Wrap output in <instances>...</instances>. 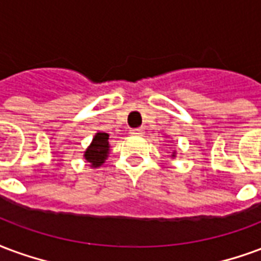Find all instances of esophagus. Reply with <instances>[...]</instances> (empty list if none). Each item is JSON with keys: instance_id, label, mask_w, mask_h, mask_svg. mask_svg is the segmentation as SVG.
Returning <instances> with one entry per match:
<instances>
[{"instance_id": "esophagus-1", "label": "esophagus", "mask_w": 261, "mask_h": 261, "mask_svg": "<svg viewBox=\"0 0 261 261\" xmlns=\"http://www.w3.org/2000/svg\"><path fill=\"white\" fill-rule=\"evenodd\" d=\"M143 132H144L143 128L130 129V135H135V136H140V135H143Z\"/></svg>"}]
</instances>
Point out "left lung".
I'll list each match as a JSON object with an SVG mask.
<instances>
[{
    "instance_id": "left-lung-1",
    "label": "left lung",
    "mask_w": 261,
    "mask_h": 261,
    "mask_svg": "<svg viewBox=\"0 0 261 261\" xmlns=\"http://www.w3.org/2000/svg\"><path fill=\"white\" fill-rule=\"evenodd\" d=\"M172 157H175V151H174V153H172Z\"/></svg>"
}]
</instances>
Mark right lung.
<instances>
[{
    "instance_id": "obj_1",
    "label": "right lung",
    "mask_w": 261,
    "mask_h": 261,
    "mask_svg": "<svg viewBox=\"0 0 261 261\" xmlns=\"http://www.w3.org/2000/svg\"><path fill=\"white\" fill-rule=\"evenodd\" d=\"M110 135L106 132H97L93 138V142L85 151V160L90 163V167H100L106 161L110 153V143H108Z\"/></svg>"
}]
</instances>
